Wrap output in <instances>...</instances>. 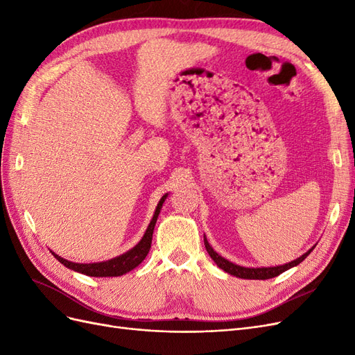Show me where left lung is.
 <instances>
[{
	"label": "left lung",
	"mask_w": 355,
	"mask_h": 355,
	"mask_svg": "<svg viewBox=\"0 0 355 355\" xmlns=\"http://www.w3.org/2000/svg\"><path fill=\"white\" fill-rule=\"evenodd\" d=\"M204 244H206L207 253L210 254L211 259L216 262V265L219 268H222L225 272H228V274L235 275V277H240V278H245V280H266V278L277 277V275H280L282 272H284L286 270H288L290 266L297 265L299 262H302V259H305V254H302L300 257H297L296 261L288 262V263H286L283 266H274V268H245V266L235 265V263L225 259V257L219 256L216 252L211 249L210 244L207 243L206 239H204Z\"/></svg>",
	"instance_id": "obj_1"
}]
</instances>
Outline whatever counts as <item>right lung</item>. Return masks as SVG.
Returning a JSON list of instances; mask_svg holds the SVG:
<instances>
[{
  "instance_id": "1",
  "label": "right lung",
  "mask_w": 355,
  "mask_h": 355,
  "mask_svg": "<svg viewBox=\"0 0 355 355\" xmlns=\"http://www.w3.org/2000/svg\"><path fill=\"white\" fill-rule=\"evenodd\" d=\"M159 209L155 210L154 218L149 223V227L146 228L142 240L139 241L132 250H128L120 256L114 257V259L105 261V262H98V263H75V262H69L67 259H62L58 254H55L58 257V261L60 263L65 265L69 270H73L77 272L90 275V277H120L128 271L135 270V268L142 263V261L146 257L149 249H151V243H153V232H154V227L155 222L158 218Z\"/></svg>"
}]
</instances>
